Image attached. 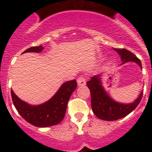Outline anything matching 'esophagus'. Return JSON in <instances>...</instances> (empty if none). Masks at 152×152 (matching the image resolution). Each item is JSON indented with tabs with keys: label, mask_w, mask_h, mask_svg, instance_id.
I'll return each mask as SVG.
<instances>
[{
	"label": "esophagus",
	"mask_w": 152,
	"mask_h": 152,
	"mask_svg": "<svg viewBox=\"0 0 152 152\" xmlns=\"http://www.w3.org/2000/svg\"><path fill=\"white\" fill-rule=\"evenodd\" d=\"M77 85L78 86H84L86 84V79L84 76H81V77H79L77 79Z\"/></svg>",
	"instance_id": "1"
}]
</instances>
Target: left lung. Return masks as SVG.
I'll list each match as a JSON object with an SVG mask.
<instances>
[{
    "instance_id": "obj_1",
    "label": "left lung",
    "mask_w": 152,
    "mask_h": 152,
    "mask_svg": "<svg viewBox=\"0 0 152 152\" xmlns=\"http://www.w3.org/2000/svg\"><path fill=\"white\" fill-rule=\"evenodd\" d=\"M121 56L122 64L128 61H134L142 68L140 60L131 52L125 49H114ZM91 96V107L94 113L99 119L106 121H113L122 119L136 108L142 100L143 91L141 92L139 97L132 103L124 104L113 100L109 96L101 85L100 75H94L87 82Z\"/></svg>"
}]
</instances>
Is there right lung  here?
<instances>
[{
  "instance_id": "add662e5",
  "label": "right lung",
  "mask_w": 152,
  "mask_h": 152,
  "mask_svg": "<svg viewBox=\"0 0 152 152\" xmlns=\"http://www.w3.org/2000/svg\"><path fill=\"white\" fill-rule=\"evenodd\" d=\"M43 46H33L25 52H40ZM77 88L76 80L64 83L56 94L45 103L38 106H32L21 100L11 90L13 105L20 116L26 121L37 127H49L61 123L66 112L70 96Z\"/></svg>"
}]
</instances>
